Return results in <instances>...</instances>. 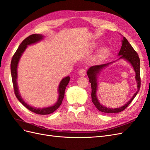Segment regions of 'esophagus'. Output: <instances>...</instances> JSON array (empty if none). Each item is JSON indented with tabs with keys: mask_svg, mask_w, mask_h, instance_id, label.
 Wrapping results in <instances>:
<instances>
[{
	"mask_svg": "<svg viewBox=\"0 0 150 150\" xmlns=\"http://www.w3.org/2000/svg\"><path fill=\"white\" fill-rule=\"evenodd\" d=\"M86 70L85 69H83H83H81L78 71V74L81 76H84L86 75Z\"/></svg>",
	"mask_w": 150,
	"mask_h": 150,
	"instance_id": "1",
	"label": "esophagus"
}]
</instances>
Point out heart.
<instances>
[{"mask_svg":"<svg viewBox=\"0 0 150 150\" xmlns=\"http://www.w3.org/2000/svg\"><path fill=\"white\" fill-rule=\"evenodd\" d=\"M96 46V44H93V47H95ZM109 53H110V51L107 47H103L100 49V51H99V54H98V56L100 59H103L104 57H106Z\"/></svg>","mask_w":150,"mask_h":150,"instance_id":"obj_1","label":"heart"}]
</instances>
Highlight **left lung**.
I'll return each mask as SVG.
<instances>
[{
    "label": "left lung",
    "instance_id": "obj_1",
    "mask_svg": "<svg viewBox=\"0 0 150 150\" xmlns=\"http://www.w3.org/2000/svg\"><path fill=\"white\" fill-rule=\"evenodd\" d=\"M118 56H120V59H124L126 61L129 62L130 64L133 67V69L136 73V81L137 82V88L138 91L134 93L133 96L130 100L125 104L124 106L117 108H108L107 107L104 106L99 103L98 100L96 96V90L98 88L97 84V75L103 69L108 67L109 65L113 62L107 63V64H104L101 65H96L91 67L87 71V74L89 79V83L91 85V98L92 101L94 106L98 109L99 111L105 113H117L121 112L128 107L129 104L133 101V99L137 96L141 86V78H140V60L139 58V56L138 53L136 52L131 45L129 43L125 37L122 40V46L121 47L120 51L119 52Z\"/></svg>",
    "mask_w": 150,
    "mask_h": 150
}]
</instances>
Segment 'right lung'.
Wrapping results in <instances>:
<instances>
[{
    "instance_id": "obj_1",
    "label": "right lung",
    "mask_w": 150,
    "mask_h": 150,
    "mask_svg": "<svg viewBox=\"0 0 150 150\" xmlns=\"http://www.w3.org/2000/svg\"><path fill=\"white\" fill-rule=\"evenodd\" d=\"M42 39H43V35L40 34H32L29 35V37L25 38L19 45V46L17 49L16 52H15L14 54H13L12 61H11V71L12 83L13 86V91H14L15 95L16 98L18 99V100H19L25 108H28V110H30V111L35 112L36 114H38V115H49V114H51V113H52L61 106V104H62V102L63 100V98L64 97L66 88L69 82V80H70L69 77L67 76L66 78H63L61 81L59 86V89H58V92L59 93V98L56 103L52 106L44 108L42 109L33 108L29 106V104H28L24 102V101L22 99L19 94V89H18L17 83V65H18V63H19V61L22 56V54H23L25 49H26L27 47H28V45L38 42L39 41V40H42Z\"/></svg>"
}]
</instances>
